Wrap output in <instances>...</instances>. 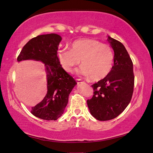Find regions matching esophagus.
<instances>
[{
	"instance_id": "esophagus-1",
	"label": "esophagus",
	"mask_w": 153,
	"mask_h": 153,
	"mask_svg": "<svg viewBox=\"0 0 153 153\" xmlns=\"http://www.w3.org/2000/svg\"><path fill=\"white\" fill-rule=\"evenodd\" d=\"M76 82L77 83V84H79V83H83V80L81 79H76Z\"/></svg>"
}]
</instances>
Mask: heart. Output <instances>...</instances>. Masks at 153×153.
I'll list each match as a JSON object with an SVG mask.
<instances>
[{
  "label": "heart",
  "instance_id": "1",
  "mask_svg": "<svg viewBox=\"0 0 153 153\" xmlns=\"http://www.w3.org/2000/svg\"><path fill=\"white\" fill-rule=\"evenodd\" d=\"M58 61L68 73H72L80 63L82 66L78 73L98 82L108 76L111 71L114 54L111 47L97 40L83 39L73 42L71 50L64 49L58 54Z\"/></svg>",
  "mask_w": 153,
  "mask_h": 153
}]
</instances>
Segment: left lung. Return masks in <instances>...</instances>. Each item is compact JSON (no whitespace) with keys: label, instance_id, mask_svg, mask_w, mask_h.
<instances>
[{"label":"left lung","instance_id":"obj_1","mask_svg":"<svg viewBox=\"0 0 153 153\" xmlns=\"http://www.w3.org/2000/svg\"><path fill=\"white\" fill-rule=\"evenodd\" d=\"M114 51V66L105 78L94 83L93 95L87 100L91 115L100 121L119 116L130 102L134 93L133 62L123 45L108 37Z\"/></svg>","mask_w":153,"mask_h":153}]
</instances>
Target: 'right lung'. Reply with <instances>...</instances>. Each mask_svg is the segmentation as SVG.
<instances>
[{
    "label": "right lung",
    "instance_id": "add662e5",
    "mask_svg": "<svg viewBox=\"0 0 153 153\" xmlns=\"http://www.w3.org/2000/svg\"><path fill=\"white\" fill-rule=\"evenodd\" d=\"M61 40L55 33L38 35L24 45L17 58L18 62L35 60L45 64L47 93L41 102L32 107L31 113L45 120H56L62 115L70 93L77 84L58 61L57 51Z\"/></svg>",
    "mask_w": 153,
    "mask_h": 153
}]
</instances>
